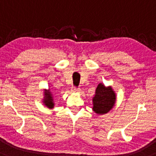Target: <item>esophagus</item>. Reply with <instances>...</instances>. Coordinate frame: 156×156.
Segmentation results:
<instances>
[{
  "mask_svg": "<svg viewBox=\"0 0 156 156\" xmlns=\"http://www.w3.org/2000/svg\"><path fill=\"white\" fill-rule=\"evenodd\" d=\"M72 91L73 92H80V88H77V87H73L72 88Z\"/></svg>",
  "mask_w": 156,
  "mask_h": 156,
  "instance_id": "34e87169",
  "label": "esophagus"
}]
</instances>
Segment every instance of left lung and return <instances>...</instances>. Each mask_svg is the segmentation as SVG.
I'll use <instances>...</instances> for the list:
<instances>
[{
  "label": "left lung",
  "instance_id": "8db88e82",
  "mask_svg": "<svg viewBox=\"0 0 156 156\" xmlns=\"http://www.w3.org/2000/svg\"><path fill=\"white\" fill-rule=\"evenodd\" d=\"M116 95L111 86L105 87L100 83L96 88L93 101V111L98 115H104L113 108Z\"/></svg>",
  "mask_w": 156,
  "mask_h": 156
}]
</instances>
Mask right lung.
<instances>
[{
  "mask_svg": "<svg viewBox=\"0 0 156 156\" xmlns=\"http://www.w3.org/2000/svg\"><path fill=\"white\" fill-rule=\"evenodd\" d=\"M43 103L44 105L46 107H48V108H54L55 106V102H54V99H53V94L51 92L50 89L48 90H46L44 89V98H43Z\"/></svg>",
  "mask_w": 156,
  "mask_h": 156,
  "instance_id": "right-lung-1",
  "label": "right lung"
}]
</instances>
